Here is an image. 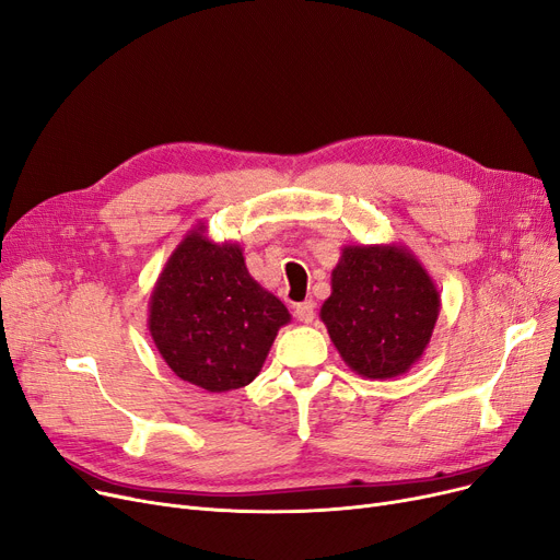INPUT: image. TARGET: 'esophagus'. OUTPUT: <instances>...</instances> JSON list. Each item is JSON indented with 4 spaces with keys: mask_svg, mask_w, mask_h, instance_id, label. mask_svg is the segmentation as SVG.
Listing matches in <instances>:
<instances>
[{
    "mask_svg": "<svg viewBox=\"0 0 560 560\" xmlns=\"http://www.w3.org/2000/svg\"><path fill=\"white\" fill-rule=\"evenodd\" d=\"M315 301H303L296 305V319L303 324H312L317 317V310H315Z\"/></svg>",
    "mask_w": 560,
    "mask_h": 560,
    "instance_id": "1",
    "label": "esophagus"
}]
</instances>
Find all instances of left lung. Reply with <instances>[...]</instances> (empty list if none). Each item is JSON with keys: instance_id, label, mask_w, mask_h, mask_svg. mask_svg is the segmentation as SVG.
I'll return each mask as SVG.
<instances>
[{"instance_id": "left-lung-1", "label": "left lung", "mask_w": 560, "mask_h": 560, "mask_svg": "<svg viewBox=\"0 0 560 560\" xmlns=\"http://www.w3.org/2000/svg\"><path fill=\"white\" fill-rule=\"evenodd\" d=\"M439 310L436 284L407 245H345L319 317L355 374L393 378L420 361Z\"/></svg>"}]
</instances>
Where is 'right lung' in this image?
I'll return each instance as SVG.
<instances>
[{"mask_svg":"<svg viewBox=\"0 0 560 560\" xmlns=\"http://www.w3.org/2000/svg\"><path fill=\"white\" fill-rule=\"evenodd\" d=\"M289 322L284 303L248 273L241 245L211 241L205 222L176 245L149 299L163 361L209 393L248 386Z\"/></svg>","mask_w":560,"mask_h":560,"instance_id":"obj_1","label":"right lung"}]
</instances>
